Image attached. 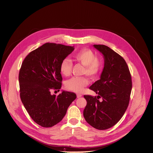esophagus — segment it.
I'll return each mask as SVG.
<instances>
[{"label": "esophagus", "instance_id": "1", "mask_svg": "<svg viewBox=\"0 0 153 153\" xmlns=\"http://www.w3.org/2000/svg\"><path fill=\"white\" fill-rule=\"evenodd\" d=\"M76 97H77V98H80V97H82V95L79 94H76Z\"/></svg>", "mask_w": 153, "mask_h": 153}]
</instances>
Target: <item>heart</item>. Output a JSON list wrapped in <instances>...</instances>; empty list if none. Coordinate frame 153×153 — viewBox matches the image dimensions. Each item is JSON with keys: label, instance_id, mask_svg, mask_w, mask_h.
Returning a JSON list of instances; mask_svg holds the SVG:
<instances>
[{"label": "heart", "instance_id": "1", "mask_svg": "<svg viewBox=\"0 0 153 153\" xmlns=\"http://www.w3.org/2000/svg\"><path fill=\"white\" fill-rule=\"evenodd\" d=\"M74 59L84 66L83 74L91 78L96 77L102 68V62L92 51L87 48L82 49L73 55ZM72 63L68 58L64 59L61 62L59 69L65 76L70 75ZM88 84V80L85 77H72L65 82V87L69 91L81 92Z\"/></svg>", "mask_w": 153, "mask_h": 153}]
</instances>
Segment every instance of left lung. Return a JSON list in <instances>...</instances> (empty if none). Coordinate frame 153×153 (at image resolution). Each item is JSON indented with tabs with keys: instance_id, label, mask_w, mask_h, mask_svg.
I'll list each match as a JSON object with an SVG mask.
<instances>
[{
	"instance_id": "left-lung-1",
	"label": "left lung",
	"mask_w": 153,
	"mask_h": 153,
	"mask_svg": "<svg viewBox=\"0 0 153 153\" xmlns=\"http://www.w3.org/2000/svg\"><path fill=\"white\" fill-rule=\"evenodd\" d=\"M93 46L102 54L104 66L100 79L89 87L98 94L97 97L84 96L87 102L84 117L92 127L104 130L115 125L124 114L129 104L132 81L129 68L122 56L107 46Z\"/></svg>"
}]
</instances>
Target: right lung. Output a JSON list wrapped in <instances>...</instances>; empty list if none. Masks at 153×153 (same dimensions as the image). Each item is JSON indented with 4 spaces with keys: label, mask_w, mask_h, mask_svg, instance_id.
<instances>
[{
    "label": "right lung",
    "mask_w": 153,
    "mask_h": 153,
    "mask_svg": "<svg viewBox=\"0 0 153 153\" xmlns=\"http://www.w3.org/2000/svg\"><path fill=\"white\" fill-rule=\"evenodd\" d=\"M74 50V46L46 43L23 61L19 74L21 99L32 120L43 127L59 123L76 98L75 94L65 91L58 96L51 94L52 89H61L60 64Z\"/></svg>",
    "instance_id": "1"
}]
</instances>
